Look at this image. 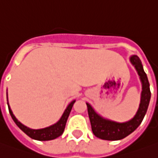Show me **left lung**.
<instances>
[{
  "instance_id": "1",
  "label": "left lung",
  "mask_w": 158,
  "mask_h": 158,
  "mask_svg": "<svg viewBox=\"0 0 158 158\" xmlns=\"http://www.w3.org/2000/svg\"><path fill=\"white\" fill-rule=\"evenodd\" d=\"M130 62L137 70L142 84V92L139 109L131 119L120 123L102 117V115L95 112L89 103L87 102L86 104L88 106V113L92 131L94 136H96L99 139L104 140H119L126 138L139 127L147 112L148 106L151 100L150 83L148 81L147 76L143 70V65L139 56L136 55L131 56Z\"/></svg>"
}]
</instances>
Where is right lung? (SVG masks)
I'll list each match as a JSON object with an SVG mask.
<instances>
[{"label": "right lung", "instance_id": "right-lung-1", "mask_svg": "<svg viewBox=\"0 0 158 158\" xmlns=\"http://www.w3.org/2000/svg\"><path fill=\"white\" fill-rule=\"evenodd\" d=\"M75 102H76V100L72 101L69 104L68 106L66 107V109L64 112L63 115H62V117L57 122L53 124L52 126H50V127L41 128V129H31V128L26 127L21 122H19L15 116V114H13L12 110H11L10 106L8 104V99H7V106H8V110H9V114H10L11 117L14 119L15 124L19 127L20 130H22L31 139L40 140V141H47V140H52V139H56V138H58L59 136L63 134V132L64 131L65 125H66V122H67L69 115L70 114V111L72 109V106Z\"/></svg>", "mask_w": 158, "mask_h": 158}]
</instances>
